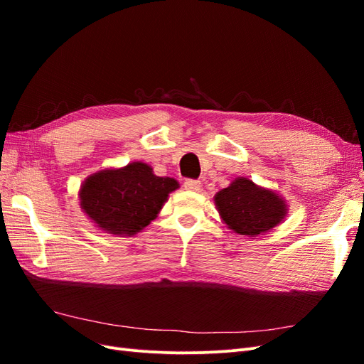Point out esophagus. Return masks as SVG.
Returning a JSON list of instances; mask_svg holds the SVG:
<instances>
[{
    "instance_id": "34e87169",
    "label": "esophagus",
    "mask_w": 364,
    "mask_h": 364,
    "mask_svg": "<svg viewBox=\"0 0 364 364\" xmlns=\"http://www.w3.org/2000/svg\"><path fill=\"white\" fill-rule=\"evenodd\" d=\"M183 186H185V190H188V191H199L202 188V182L188 179V181H185Z\"/></svg>"
}]
</instances>
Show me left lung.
Here are the masks:
<instances>
[{
    "instance_id": "1",
    "label": "left lung",
    "mask_w": 364,
    "mask_h": 364,
    "mask_svg": "<svg viewBox=\"0 0 364 364\" xmlns=\"http://www.w3.org/2000/svg\"><path fill=\"white\" fill-rule=\"evenodd\" d=\"M225 225L238 235L257 237L282 223L287 202L273 190L258 186L247 178H237L214 196Z\"/></svg>"
}]
</instances>
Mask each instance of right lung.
<instances>
[{"label": "right lung", "instance_id": "1", "mask_svg": "<svg viewBox=\"0 0 364 364\" xmlns=\"http://www.w3.org/2000/svg\"><path fill=\"white\" fill-rule=\"evenodd\" d=\"M179 188L173 178H159L146 162L105 168L83 181L79 190L82 211L100 230L132 237L155 220L168 194Z\"/></svg>", "mask_w": 364, "mask_h": 364}]
</instances>
